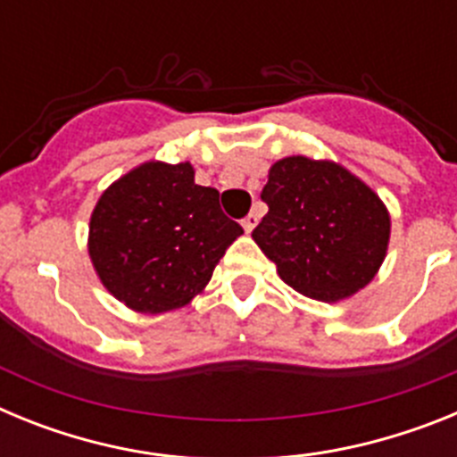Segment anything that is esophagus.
Returning a JSON list of instances; mask_svg holds the SVG:
<instances>
[{
    "label": "esophagus",
    "mask_w": 457,
    "mask_h": 457,
    "mask_svg": "<svg viewBox=\"0 0 457 457\" xmlns=\"http://www.w3.org/2000/svg\"><path fill=\"white\" fill-rule=\"evenodd\" d=\"M256 224H258V215H256V212H249V215L245 217V220H242V228H245V231H247V233H252L253 228H256Z\"/></svg>",
    "instance_id": "34e87169"
}]
</instances>
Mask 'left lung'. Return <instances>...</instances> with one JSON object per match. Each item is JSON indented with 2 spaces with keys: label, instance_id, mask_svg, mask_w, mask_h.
<instances>
[{
  "label": "left lung",
  "instance_id": "left-lung-1",
  "mask_svg": "<svg viewBox=\"0 0 457 457\" xmlns=\"http://www.w3.org/2000/svg\"><path fill=\"white\" fill-rule=\"evenodd\" d=\"M261 199L270 210L252 237L290 288L338 302L373 281L391 217L364 180L329 160L290 155L270 167Z\"/></svg>",
  "mask_w": 457,
  "mask_h": 457
}]
</instances>
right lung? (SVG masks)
<instances>
[{"label": "right lung", "instance_id": "right-lung-1", "mask_svg": "<svg viewBox=\"0 0 457 457\" xmlns=\"http://www.w3.org/2000/svg\"><path fill=\"white\" fill-rule=\"evenodd\" d=\"M242 226L189 162H144L109 185L88 221V256L104 288L137 313L189 304Z\"/></svg>", "mask_w": 457, "mask_h": 457}]
</instances>
